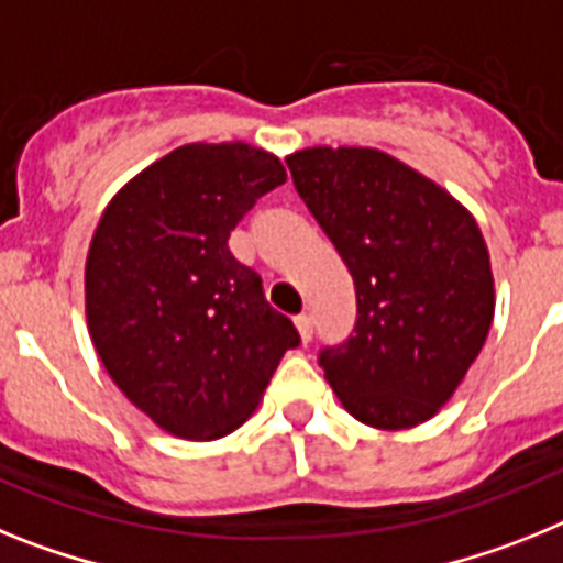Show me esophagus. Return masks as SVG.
<instances>
[{
	"mask_svg": "<svg viewBox=\"0 0 563 563\" xmlns=\"http://www.w3.org/2000/svg\"><path fill=\"white\" fill-rule=\"evenodd\" d=\"M297 325V334H300L302 342H309L311 334H314V320H311V314H300L295 320Z\"/></svg>",
	"mask_w": 563,
	"mask_h": 563,
	"instance_id": "34e87169",
	"label": "esophagus"
}]
</instances>
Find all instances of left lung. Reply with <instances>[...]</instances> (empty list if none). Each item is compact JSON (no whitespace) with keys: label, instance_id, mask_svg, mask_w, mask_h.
Wrapping results in <instances>:
<instances>
[{"label":"left lung","instance_id":"8db88e82","mask_svg":"<svg viewBox=\"0 0 563 563\" xmlns=\"http://www.w3.org/2000/svg\"><path fill=\"white\" fill-rule=\"evenodd\" d=\"M286 164L356 288L354 334L320 354L325 379L371 428L428 422L493 325L496 286L476 218L383 150L309 146Z\"/></svg>","mask_w":563,"mask_h":563}]
</instances>
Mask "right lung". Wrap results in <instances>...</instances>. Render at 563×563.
<instances>
[{"instance_id": "obj_1", "label": "right lung", "mask_w": 563, "mask_h": 563, "mask_svg": "<svg viewBox=\"0 0 563 563\" xmlns=\"http://www.w3.org/2000/svg\"><path fill=\"white\" fill-rule=\"evenodd\" d=\"M286 180L243 141L184 144L112 195L85 263L87 331L130 402L178 439L241 428L300 334L229 232Z\"/></svg>"}]
</instances>
